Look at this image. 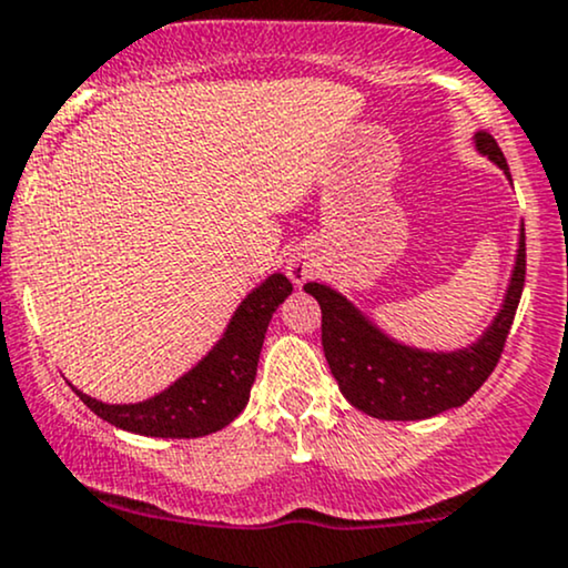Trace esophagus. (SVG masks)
<instances>
[{"mask_svg":"<svg viewBox=\"0 0 568 568\" xmlns=\"http://www.w3.org/2000/svg\"><path fill=\"white\" fill-rule=\"evenodd\" d=\"M315 270H317V258L310 247H296V251L288 256V262H285V272H288V277L296 285H302L306 277L315 275Z\"/></svg>","mask_w":568,"mask_h":568,"instance_id":"1","label":"esophagus"}]
</instances>
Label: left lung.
<instances>
[{
  "mask_svg": "<svg viewBox=\"0 0 568 568\" xmlns=\"http://www.w3.org/2000/svg\"><path fill=\"white\" fill-rule=\"evenodd\" d=\"M475 149L505 171L513 184L505 154L491 135H475ZM524 280L526 232L520 224L518 251L501 310L473 344L452 352L419 349L397 342L331 285L306 283L304 291L315 296L323 310V352L342 395L374 419L416 422L459 408L491 376L510 334Z\"/></svg>",
  "mask_w": 568,
  "mask_h": 568,
  "instance_id": "8db88e82",
  "label": "left lung"
}]
</instances>
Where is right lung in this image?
Returning <instances> with one entry per match:
<instances>
[{"label": "right lung", "instance_id": "right-lung-1", "mask_svg": "<svg viewBox=\"0 0 568 568\" xmlns=\"http://www.w3.org/2000/svg\"><path fill=\"white\" fill-rule=\"evenodd\" d=\"M293 285L285 275H270L234 310L213 349L171 387L141 403H103L80 393V400L109 425L152 438H202L219 433L247 406L258 355L272 315Z\"/></svg>", "mask_w": 568, "mask_h": 568}]
</instances>
